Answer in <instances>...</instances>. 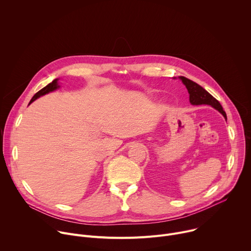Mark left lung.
I'll list each match as a JSON object with an SVG mask.
<instances>
[{
    "label": "left lung",
    "mask_w": 251,
    "mask_h": 251,
    "mask_svg": "<svg viewBox=\"0 0 251 251\" xmlns=\"http://www.w3.org/2000/svg\"><path fill=\"white\" fill-rule=\"evenodd\" d=\"M175 78V77H173ZM184 83V85L187 87L188 92L190 94V103L192 105H210L214 109H217L220 113L224 115V117L226 120V114L224 111L221 103L214 98L211 94H209L204 88H202L198 83L192 81L191 79L185 77V76H178Z\"/></svg>",
    "instance_id": "obj_1"
}]
</instances>
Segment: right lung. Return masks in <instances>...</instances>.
I'll return each mask as SVG.
<instances>
[{"instance_id":"add662e5","label":"right lung","mask_w":251,"mask_h":251,"mask_svg":"<svg viewBox=\"0 0 251 251\" xmlns=\"http://www.w3.org/2000/svg\"><path fill=\"white\" fill-rule=\"evenodd\" d=\"M57 81H58V78H56V79L52 80V82L49 83L46 87H44V88H43V89H41L39 92L35 93V94L33 95V97L30 99L29 104H30L31 102H33L35 99L40 98L41 96H44V95H46V94H48V93H50V92H52V91H54V90L58 89V88L60 87V85L58 84V82H57Z\"/></svg>"}]
</instances>
